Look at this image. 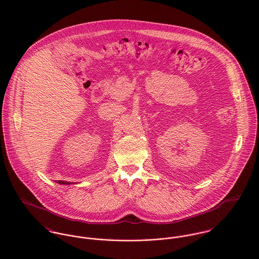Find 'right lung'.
I'll use <instances>...</instances> for the list:
<instances>
[{"label": "right lung", "mask_w": 259, "mask_h": 259, "mask_svg": "<svg viewBox=\"0 0 259 259\" xmlns=\"http://www.w3.org/2000/svg\"><path fill=\"white\" fill-rule=\"evenodd\" d=\"M57 183H59L60 185H70V183H67V182H63V181H59V182H57Z\"/></svg>", "instance_id": "1"}]
</instances>
